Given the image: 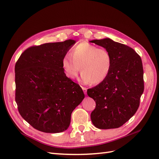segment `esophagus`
Masks as SVG:
<instances>
[{
  "label": "esophagus",
  "instance_id": "esophagus-1",
  "mask_svg": "<svg viewBox=\"0 0 159 159\" xmlns=\"http://www.w3.org/2000/svg\"><path fill=\"white\" fill-rule=\"evenodd\" d=\"M81 88H82V89L84 90V93H85V94L87 93V88H84V87H81Z\"/></svg>",
  "mask_w": 159,
  "mask_h": 159
}]
</instances>
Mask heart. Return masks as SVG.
<instances>
[{
    "label": "heart",
    "instance_id": "1",
    "mask_svg": "<svg viewBox=\"0 0 159 159\" xmlns=\"http://www.w3.org/2000/svg\"><path fill=\"white\" fill-rule=\"evenodd\" d=\"M112 66L113 58L107 50L88 42L76 45L71 54H66L62 59V68L68 78H76L81 68L83 81L93 85L106 79Z\"/></svg>",
    "mask_w": 159,
    "mask_h": 159
}]
</instances>
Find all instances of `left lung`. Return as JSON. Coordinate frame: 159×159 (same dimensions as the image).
I'll return each mask as SVG.
<instances>
[{
  "label": "left lung",
  "instance_id": "left-lung-1",
  "mask_svg": "<svg viewBox=\"0 0 159 159\" xmlns=\"http://www.w3.org/2000/svg\"><path fill=\"white\" fill-rule=\"evenodd\" d=\"M90 42L107 50L113 58L107 78L87 91L96 103L91 121L100 129L120 127L133 116L140 104L144 91L141 58L131 48L109 38Z\"/></svg>",
  "mask_w": 159,
  "mask_h": 159
}]
</instances>
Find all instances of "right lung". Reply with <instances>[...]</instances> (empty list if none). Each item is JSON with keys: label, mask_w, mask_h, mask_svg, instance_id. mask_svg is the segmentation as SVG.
Wrapping results in <instances>:
<instances>
[{"label": "right lung", "mask_w": 159, "mask_h": 159, "mask_svg": "<svg viewBox=\"0 0 159 159\" xmlns=\"http://www.w3.org/2000/svg\"><path fill=\"white\" fill-rule=\"evenodd\" d=\"M74 40L28 48L15 65V101L22 117L38 131L56 133L70 126L84 99L79 84L66 75L62 59Z\"/></svg>", "instance_id": "obj_1"}]
</instances>
